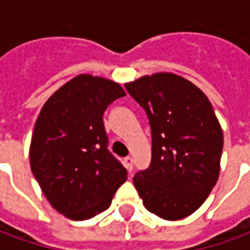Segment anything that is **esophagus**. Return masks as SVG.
Returning a JSON list of instances; mask_svg holds the SVG:
<instances>
[{"label":"esophagus","instance_id":"34e87169","mask_svg":"<svg viewBox=\"0 0 250 250\" xmlns=\"http://www.w3.org/2000/svg\"><path fill=\"white\" fill-rule=\"evenodd\" d=\"M125 168L128 170V171H131V170H132V167H134V162H132V158H131V157H125Z\"/></svg>","mask_w":250,"mask_h":250}]
</instances>
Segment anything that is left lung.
I'll return each instance as SVG.
<instances>
[{
    "instance_id": "obj_1",
    "label": "left lung",
    "mask_w": 250,
    "mask_h": 250,
    "mask_svg": "<svg viewBox=\"0 0 250 250\" xmlns=\"http://www.w3.org/2000/svg\"><path fill=\"white\" fill-rule=\"evenodd\" d=\"M151 127V162L134 175L148 211L168 221L188 217L217 184L224 136L209 99L193 83L155 73L125 84Z\"/></svg>"
}]
</instances>
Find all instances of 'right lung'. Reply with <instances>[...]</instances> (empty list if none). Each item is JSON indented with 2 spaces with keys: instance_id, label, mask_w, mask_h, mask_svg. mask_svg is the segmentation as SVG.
Returning a JSON list of instances; mask_svg holds the SVG:
<instances>
[{
  "instance_id": "obj_1",
  "label": "right lung",
  "mask_w": 250,
  "mask_h": 250,
  "mask_svg": "<svg viewBox=\"0 0 250 250\" xmlns=\"http://www.w3.org/2000/svg\"><path fill=\"white\" fill-rule=\"evenodd\" d=\"M125 96L119 84L80 75L46 100L35 125L30 167L55 209L73 221L107 210L127 170L108 150L103 114Z\"/></svg>"
}]
</instances>
